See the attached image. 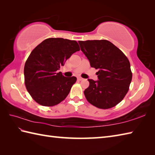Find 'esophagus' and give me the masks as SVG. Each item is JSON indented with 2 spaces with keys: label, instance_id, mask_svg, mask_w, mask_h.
<instances>
[{
  "label": "esophagus",
  "instance_id": "esophagus-1",
  "mask_svg": "<svg viewBox=\"0 0 155 155\" xmlns=\"http://www.w3.org/2000/svg\"><path fill=\"white\" fill-rule=\"evenodd\" d=\"M78 80L79 81H81V80H84V78H82L81 77L79 76V77H78Z\"/></svg>",
  "mask_w": 155,
  "mask_h": 155
}]
</instances>
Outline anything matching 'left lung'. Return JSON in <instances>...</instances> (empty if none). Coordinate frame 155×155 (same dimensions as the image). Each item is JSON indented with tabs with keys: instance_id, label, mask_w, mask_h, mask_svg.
<instances>
[{
	"instance_id": "1",
	"label": "left lung",
	"mask_w": 155,
	"mask_h": 155,
	"mask_svg": "<svg viewBox=\"0 0 155 155\" xmlns=\"http://www.w3.org/2000/svg\"><path fill=\"white\" fill-rule=\"evenodd\" d=\"M81 50L92 68L98 69V80L88 79L84 95L91 104L109 109L124 98L132 80L128 58L117 47L106 40L79 41Z\"/></svg>"
}]
</instances>
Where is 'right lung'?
<instances>
[{"label": "right lung", "mask_w": 155, "mask_h": 155, "mask_svg": "<svg viewBox=\"0 0 155 155\" xmlns=\"http://www.w3.org/2000/svg\"><path fill=\"white\" fill-rule=\"evenodd\" d=\"M80 50L76 41L51 38L32 51L24 74L27 91L34 101L43 106H54L65 99L77 78L64 77L58 70Z\"/></svg>", "instance_id": "1"}]
</instances>
